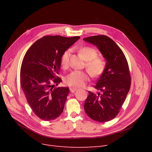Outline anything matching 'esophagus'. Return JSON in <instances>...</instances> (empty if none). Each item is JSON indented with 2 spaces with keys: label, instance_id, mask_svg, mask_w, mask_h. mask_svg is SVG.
<instances>
[{
  "label": "esophagus",
  "instance_id": "obj_1",
  "mask_svg": "<svg viewBox=\"0 0 152 152\" xmlns=\"http://www.w3.org/2000/svg\"><path fill=\"white\" fill-rule=\"evenodd\" d=\"M70 90V92H72V93H74L75 92H76L77 89L76 88H75V87H71V88L69 89Z\"/></svg>",
  "mask_w": 152,
  "mask_h": 152
}]
</instances>
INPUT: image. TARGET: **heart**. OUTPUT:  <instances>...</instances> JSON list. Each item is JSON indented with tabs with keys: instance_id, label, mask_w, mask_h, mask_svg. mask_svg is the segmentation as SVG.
Wrapping results in <instances>:
<instances>
[{
	"instance_id": "1",
	"label": "heart",
	"mask_w": 152,
	"mask_h": 152,
	"mask_svg": "<svg viewBox=\"0 0 152 152\" xmlns=\"http://www.w3.org/2000/svg\"><path fill=\"white\" fill-rule=\"evenodd\" d=\"M83 59L87 61L86 68L89 74L92 77L100 76L105 69V65L102 60L97 58L98 53L94 48L84 47L79 50ZM71 50H67L64 52L61 58V64L63 68H67L69 65ZM88 80V76L85 72L74 71L68 75L65 79V83L72 87H80L85 85Z\"/></svg>"
}]
</instances>
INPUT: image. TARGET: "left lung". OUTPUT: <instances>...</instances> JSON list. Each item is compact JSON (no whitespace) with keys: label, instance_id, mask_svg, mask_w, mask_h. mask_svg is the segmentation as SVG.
Listing matches in <instances>:
<instances>
[{"label":"left lung","instance_id":"obj_1","mask_svg":"<svg viewBox=\"0 0 152 152\" xmlns=\"http://www.w3.org/2000/svg\"><path fill=\"white\" fill-rule=\"evenodd\" d=\"M83 40L96 46L106 60L105 69L94 87L102 93L89 91L84 110L93 120L107 122L117 116L130 89L128 64L121 49L109 37L93 36Z\"/></svg>","mask_w":152,"mask_h":152}]
</instances>
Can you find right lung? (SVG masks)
Returning a JSON list of instances; mask_svg holds the SVG:
<instances>
[{
    "label": "right lung",
    "instance_id": "1",
    "mask_svg": "<svg viewBox=\"0 0 152 152\" xmlns=\"http://www.w3.org/2000/svg\"><path fill=\"white\" fill-rule=\"evenodd\" d=\"M79 38L44 36L30 47L23 58L21 88L32 110L44 121L53 120L63 112L69 89L54 87L62 81L57 75L63 53Z\"/></svg>",
    "mask_w": 152,
    "mask_h": 152
}]
</instances>
